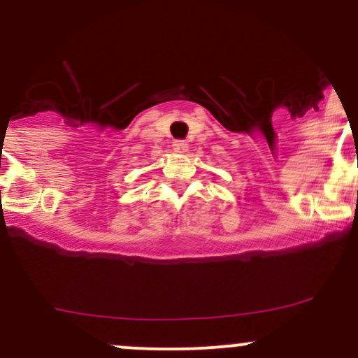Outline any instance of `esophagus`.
Returning a JSON list of instances; mask_svg holds the SVG:
<instances>
[{"label": "esophagus", "instance_id": "1", "mask_svg": "<svg viewBox=\"0 0 358 358\" xmlns=\"http://www.w3.org/2000/svg\"><path fill=\"white\" fill-rule=\"evenodd\" d=\"M187 150H189V143L187 142H183V140H176V142H173V152L185 154Z\"/></svg>", "mask_w": 358, "mask_h": 358}]
</instances>
